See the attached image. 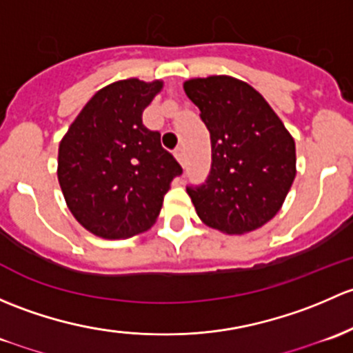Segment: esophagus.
<instances>
[{
    "label": "esophagus",
    "instance_id": "1",
    "mask_svg": "<svg viewBox=\"0 0 353 353\" xmlns=\"http://www.w3.org/2000/svg\"><path fill=\"white\" fill-rule=\"evenodd\" d=\"M173 154H175V158L178 159V163H180V165H183V163H185V152H183V148H176V150H175V152H173Z\"/></svg>",
    "mask_w": 353,
    "mask_h": 353
}]
</instances>
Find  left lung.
<instances>
[{
	"instance_id": "1",
	"label": "left lung",
	"mask_w": 353,
	"mask_h": 353,
	"mask_svg": "<svg viewBox=\"0 0 353 353\" xmlns=\"http://www.w3.org/2000/svg\"><path fill=\"white\" fill-rule=\"evenodd\" d=\"M210 132L207 180L187 187L209 228L243 234L281 210L296 178V143L263 97L241 79L209 76L183 83Z\"/></svg>"
}]
</instances>
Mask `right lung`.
Segmentation results:
<instances>
[{
	"label": "right lung",
	"mask_w": 353,
	"mask_h": 353,
	"mask_svg": "<svg viewBox=\"0 0 353 353\" xmlns=\"http://www.w3.org/2000/svg\"><path fill=\"white\" fill-rule=\"evenodd\" d=\"M163 81L105 86L83 107L59 144L57 178L79 224L105 239L130 238L156 223L181 166L163 150L143 112Z\"/></svg>",
	"instance_id": "right-lung-1"
}]
</instances>
